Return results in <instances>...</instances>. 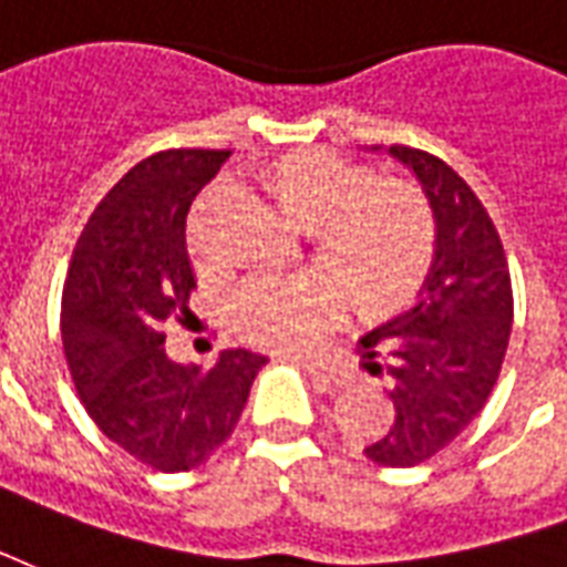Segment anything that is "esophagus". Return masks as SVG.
<instances>
[{
  "mask_svg": "<svg viewBox=\"0 0 567 567\" xmlns=\"http://www.w3.org/2000/svg\"><path fill=\"white\" fill-rule=\"evenodd\" d=\"M301 365L311 371L320 383H332V386H344L347 383V371L332 365V362H323V359H301Z\"/></svg>",
  "mask_w": 567,
  "mask_h": 567,
  "instance_id": "esophagus-1",
  "label": "esophagus"
}]
</instances>
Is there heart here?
<instances>
[{
  "mask_svg": "<svg viewBox=\"0 0 567 567\" xmlns=\"http://www.w3.org/2000/svg\"><path fill=\"white\" fill-rule=\"evenodd\" d=\"M266 193L287 220L308 226L326 268L250 280L233 305V323L247 341L305 350L338 317L344 296L359 317L378 320L402 311L423 287L435 220L411 184L378 181L332 153L301 151L268 172Z\"/></svg>",
  "mask_w": 567,
  "mask_h": 567,
  "instance_id": "obj_1",
  "label": "heart"
}]
</instances>
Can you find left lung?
I'll use <instances>...</instances> for the list:
<instances>
[{"label":"left lung","instance_id":"1","mask_svg":"<svg viewBox=\"0 0 567 567\" xmlns=\"http://www.w3.org/2000/svg\"><path fill=\"white\" fill-rule=\"evenodd\" d=\"M386 153L423 187L435 256L414 308L359 338L362 365L390 374L395 408L392 429L371 441L365 456L411 468L447 447L483 411L511 341L514 292L502 238L468 184L432 153L404 144Z\"/></svg>","mask_w":567,"mask_h":567}]
</instances>
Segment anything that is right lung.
I'll use <instances>...</instances> for the list:
<instances>
[{
  "mask_svg": "<svg viewBox=\"0 0 567 567\" xmlns=\"http://www.w3.org/2000/svg\"><path fill=\"white\" fill-rule=\"evenodd\" d=\"M229 151H163L120 177L78 238L63 287V347L86 414L165 474L226 444L268 357L223 350L214 369L165 353L163 323L196 287L187 210Z\"/></svg>",
  "mask_w": 567,
  "mask_h": 567,
  "instance_id": "obj_1",
  "label": "right lung"
}]
</instances>
